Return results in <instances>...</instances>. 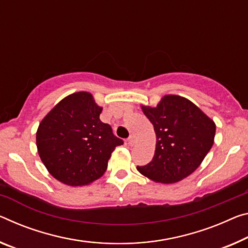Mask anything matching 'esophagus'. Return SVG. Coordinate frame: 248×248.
I'll use <instances>...</instances> for the list:
<instances>
[{"mask_svg":"<svg viewBox=\"0 0 248 248\" xmlns=\"http://www.w3.org/2000/svg\"><path fill=\"white\" fill-rule=\"evenodd\" d=\"M127 142H128V144H129V145H133V144H135V142H136L135 137H133V136H130V137H129L128 140H127Z\"/></svg>","mask_w":248,"mask_h":248,"instance_id":"34e87169","label":"esophagus"}]
</instances>
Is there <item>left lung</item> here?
Returning <instances> with one entry per match:
<instances>
[{
  "mask_svg": "<svg viewBox=\"0 0 248 248\" xmlns=\"http://www.w3.org/2000/svg\"><path fill=\"white\" fill-rule=\"evenodd\" d=\"M155 132L152 161L137 167L156 183L170 184L186 179L203 162L214 143L216 124L191 100L166 95L156 107L141 105Z\"/></svg>",
  "mask_w": 248,
  "mask_h": 248,
  "instance_id": "left-lung-1",
  "label": "left lung"
}]
</instances>
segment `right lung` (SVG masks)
Wrapping results in <instances>:
<instances>
[{
	"mask_svg": "<svg viewBox=\"0 0 248 248\" xmlns=\"http://www.w3.org/2000/svg\"><path fill=\"white\" fill-rule=\"evenodd\" d=\"M103 107L88 92L65 98L43 118L36 131L39 158L50 175L69 186L103 176L117 145L124 141L99 119Z\"/></svg>",
	"mask_w": 248,
	"mask_h": 248,
	"instance_id": "1",
	"label": "right lung"
}]
</instances>
